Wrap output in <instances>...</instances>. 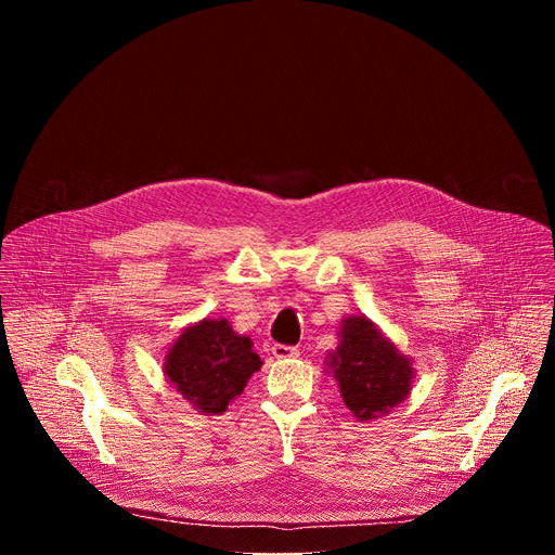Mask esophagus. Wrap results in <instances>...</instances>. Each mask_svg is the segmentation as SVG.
Segmentation results:
<instances>
[{
  "instance_id": "esophagus-1",
  "label": "esophagus",
  "mask_w": 555,
  "mask_h": 555,
  "mask_svg": "<svg viewBox=\"0 0 555 555\" xmlns=\"http://www.w3.org/2000/svg\"><path fill=\"white\" fill-rule=\"evenodd\" d=\"M300 351L296 347H287V345H274L272 347V356L276 360H289V358H296Z\"/></svg>"
}]
</instances>
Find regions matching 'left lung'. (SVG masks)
Returning a JSON list of instances; mask_svg holds the SVG:
<instances>
[{"label":"left lung","instance_id":"8db88e82","mask_svg":"<svg viewBox=\"0 0 555 555\" xmlns=\"http://www.w3.org/2000/svg\"><path fill=\"white\" fill-rule=\"evenodd\" d=\"M345 406L358 422H373L400 406L413 390V358L404 356L364 313L345 315L338 347L327 353Z\"/></svg>","mask_w":555,"mask_h":555}]
</instances>
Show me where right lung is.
Listing matches in <instances>:
<instances>
[{
	"mask_svg": "<svg viewBox=\"0 0 555 555\" xmlns=\"http://www.w3.org/2000/svg\"><path fill=\"white\" fill-rule=\"evenodd\" d=\"M261 364L250 336L236 334L228 319L206 315L171 343L163 371L193 411L221 415Z\"/></svg>",
	"mask_w": 555,
	"mask_h": 555,
	"instance_id": "add662e5",
	"label": "right lung"
}]
</instances>
